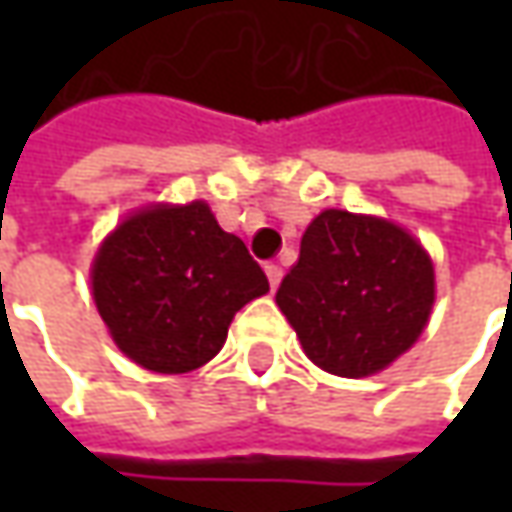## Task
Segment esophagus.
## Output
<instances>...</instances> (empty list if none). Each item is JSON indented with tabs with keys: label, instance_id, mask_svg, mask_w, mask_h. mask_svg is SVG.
Segmentation results:
<instances>
[{
	"label": "esophagus",
	"instance_id": "obj_1",
	"mask_svg": "<svg viewBox=\"0 0 512 512\" xmlns=\"http://www.w3.org/2000/svg\"><path fill=\"white\" fill-rule=\"evenodd\" d=\"M265 273H267V282H270V287L276 290V287H279V282H282V267L270 262V265H265Z\"/></svg>",
	"mask_w": 512,
	"mask_h": 512
}]
</instances>
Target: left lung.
Returning a JSON list of instances; mask_svg holds the SVG:
<instances>
[{"instance_id": "1", "label": "left lung", "mask_w": 512, "mask_h": 512, "mask_svg": "<svg viewBox=\"0 0 512 512\" xmlns=\"http://www.w3.org/2000/svg\"><path fill=\"white\" fill-rule=\"evenodd\" d=\"M433 265L402 227L347 210L319 213L276 305L310 362L344 379L379 373L422 336Z\"/></svg>"}]
</instances>
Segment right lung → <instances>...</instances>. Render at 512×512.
<instances>
[{"instance_id":"1","label":"right lung","mask_w":512,"mask_h":512,"mask_svg":"<svg viewBox=\"0 0 512 512\" xmlns=\"http://www.w3.org/2000/svg\"><path fill=\"white\" fill-rule=\"evenodd\" d=\"M267 290L265 270L205 202L130 216L93 262V299L113 342L153 373L210 362L236 310Z\"/></svg>"}]
</instances>
